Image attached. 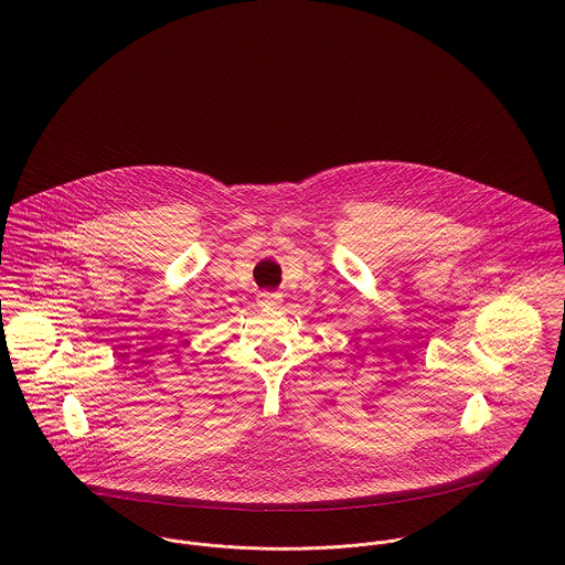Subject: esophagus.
<instances>
[{
	"mask_svg": "<svg viewBox=\"0 0 565 565\" xmlns=\"http://www.w3.org/2000/svg\"><path fill=\"white\" fill-rule=\"evenodd\" d=\"M258 302H260V305H269V307H278V305H280V294H274V291H258Z\"/></svg>",
	"mask_w": 565,
	"mask_h": 565,
	"instance_id": "1",
	"label": "esophagus"
}]
</instances>
